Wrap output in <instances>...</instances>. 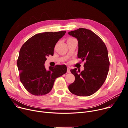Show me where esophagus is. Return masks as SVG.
Segmentation results:
<instances>
[{
  "label": "esophagus",
  "instance_id": "obj_1",
  "mask_svg": "<svg viewBox=\"0 0 128 128\" xmlns=\"http://www.w3.org/2000/svg\"><path fill=\"white\" fill-rule=\"evenodd\" d=\"M67 72H68V73H70V68L69 66L68 67V68H67Z\"/></svg>",
  "mask_w": 128,
  "mask_h": 128
}]
</instances>
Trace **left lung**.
<instances>
[{"mask_svg": "<svg viewBox=\"0 0 128 128\" xmlns=\"http://www.w3.org/2000/svg\"><path fill=\"white\" fill-rule=\"evenodd\" d=\"M68 34L78 40V58L86 61L82 72L70 70L75 80L68 89L76 96H91L102 86L108 74L110 60L106 46L94 32L86 28H79Z\"/></svg>", "mask_w": 128, "mask_h": 128, "instance_id": "obj_1", "label": "left lung"}]
</instances>
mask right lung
Instances as JSON below:
<instances>
[{
    "mask_svg": "<svg viewBox=\"0 0 128 128\" xmlns=\"http://www.w3.org/2000/svg\"><path fill=\"white\" fill-rule=\"evenodd\" d=\"M66 31L44 32L30 37L20 50L17 65L20 80L25 89L34 96H43L52 90L55 80L66 72L65 65L50 66L46 70V57L53 56L55 46Z\"/></svg>",
    "mask_w": 128,
    "mask_h": 128,
    "instance_id": "obj_1",
    "label": "right lung"
}]
</instances>
